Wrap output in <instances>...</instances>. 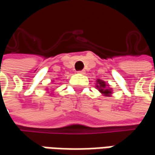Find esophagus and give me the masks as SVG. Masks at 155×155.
Masks as SVG:
<instances>
[{
  "mask_svg": "<svg viewBox=\"0 0 155 155\" xmlns=\"http://www.w3.org/2000/svg\"><path fill=\"white\" fill-rule=\"evenodd\" d=\"M84 72H85V71H84V70H83V71H78V73H80V74H84Z\"/></svg>",
  "mask_w": 155,
  "mask_h": 155,
  "instance_id": "obj_1",
  "label": "esophagus"
}]
</instances>
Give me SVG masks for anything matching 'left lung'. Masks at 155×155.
<instances>
[{"label": "left lung", "instance_id": "obj_1", "mask_svg": "<svg viewBox=\"0 0 155 155\" xmlns=\"http://www.w3.org/2000/svg\"><path fill=\"white\" fill-rule=\"evenodd\" d=\"M96 87L98 88L99 91H101V93L105 95V96H110V94H112V90L108 88L109 85L104 82V81H101V80H97V83H96Z\"/></svg>", "mask_w": 155, "mask_h": 155}]
</instances>
